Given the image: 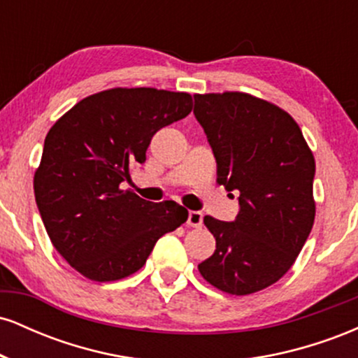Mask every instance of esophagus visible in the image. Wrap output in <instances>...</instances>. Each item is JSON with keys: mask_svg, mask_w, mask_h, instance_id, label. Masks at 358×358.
<instances>
[{"mask_svg": "<svg viewBox=\"0 0 358 358\" xmlns=\"http://www.w3.org/2000/svg\"><path fill=\"white\" fill-rule=\"evenodd\" d=\"M202 222H203L202 212H196V210H190V212H188L187 224L190 225V227H202Z\"/></svg>", "mask_w": 358, "mask_h": 358, "instance_id": "obj_1", "label": "esophagus"}]
</instances>
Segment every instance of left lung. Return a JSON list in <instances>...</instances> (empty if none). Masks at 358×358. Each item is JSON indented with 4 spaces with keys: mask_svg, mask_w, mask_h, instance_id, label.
I'll list each match as a JSON object with an SVG mask.
<instances>
[{
    "mask_svg": "<svg viewBox=\"0 0 358 358\" xmlns=\"http://www.w3.org/2000/svg\"><path fill=\"white\" fill-rule=\"evenodd\" d=\"M193 114L215 156L217 183L239 192L241 205L234 222L203 217L215 252L199 271L224 293H257L291 269L313 229V153L285 109L250 94H195Z\"/></svg>",
    "mask_w": 358,
    "mask_h": 358,
    "instance_id": "1",
    "label": "left lung"
}]
</instances>
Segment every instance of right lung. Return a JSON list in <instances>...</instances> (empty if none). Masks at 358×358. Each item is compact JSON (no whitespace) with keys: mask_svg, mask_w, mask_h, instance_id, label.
Masks as SVG:
<instances>
[{"mask_svg":"<svg viewBox=\"0 0 358 358\" xmlns=\"http://www.w3.org/2000/svg\"><path fill=\"white\" fill-rule=\"evenodd\" d=\"M192 96L114 87L77 102L48 131L34 176L35 200L53 248L90 281L127 278L156 241L188 219L173 200L153 203L121 183L146 162L151 138L190 114Z\"/></svg>","mask_w":358,"mask_h":358,"instance_id":"right-lung-1","label":"right lung"}]
</instances>
